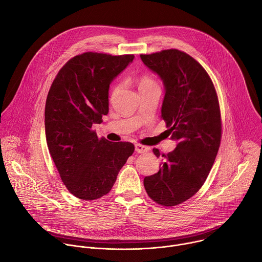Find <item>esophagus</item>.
<instances>
[{"mask_svg": "<svg viewBox=\"0 0 262 262\" xmlns=\"http://www.w3.org/2000/svg\"><path fill=\"white\" fill-rule=\"evenodd\" d=\"M135 150L138 152V154H145L149 150V147L147 146H144V145H141V144H136L135 145Z\"/></svg>", "mask_w": 262, "mask_h": 262, "instance_id": "34e87169", "label": "esophagus"}]
</instances>
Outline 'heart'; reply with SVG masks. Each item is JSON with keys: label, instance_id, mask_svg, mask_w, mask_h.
<instances>
[{"label": "heart", "instance_id": "heart-1", "mask_svg": "<svg viewBox=\"0 0 262 262\" xmlns=\"http://www.w3.org/2000/svg\"><path fill=\"white\" fill-rule=\"evenodd\" d=\"M154 86H158L156 84V82L149 77H142L139 81V89H145V88H150V87H154Z\"/></svg>", "mask_w": 262, "mask_h": 262}]
</instances>
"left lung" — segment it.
I'll list each match as a JSON object with an SVG mask.
<instances>
[{
  "mask_svg": "<svg viewBox=\"0 0 262 262\" xmlns=\"http://www.w3.org/2000/svg\"><path fill=\"white\" fill-rule=\"evenodd\" d=\"M140 57L163 81L162 118L177 142L144 186L154 201L174 206L200 190L214 163L222 134L219 100L207 72L188 54L166 50ZM154 154L161 157L157 148Z\"/></svg>",
  "mask_w": 262,
  "mask_h": 262,
  "instance_id": "left-lung-1",
  "label": "left lung"
}]
</instances>
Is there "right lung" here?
Here are the masks:
<instances>
[{"label":"right lung","mask_w":262,"mask_h":262,"mask_svg":"<svg viewBox=\"0 0 262 262\" xmlns=\"http://www.w3.org/2000/svg\"><path fill=\"white\" fill-rule=\"evenodd\" d=\"M134 55L84 53L58 72L48 94L45 125L51 157L68 191L83 200L106 195L133 155L129 142L98 139L93 124L108 113L110 84Z\"/></svg>","instance_id":"right-lung-1"}]
</instances>
